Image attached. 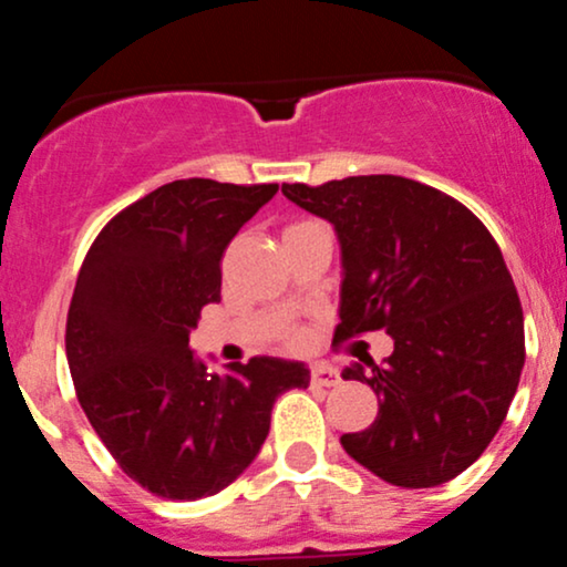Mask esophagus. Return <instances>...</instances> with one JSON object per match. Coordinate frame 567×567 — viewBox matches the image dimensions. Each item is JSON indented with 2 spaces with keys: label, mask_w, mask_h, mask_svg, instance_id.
<instances>
[{
  "label": "esophagus",
  "mask_w": 567,
  "mask_h": 567,
  "mask_svg": "<svg viewBox=\"0 0 567 567\" xmlns=\"http://www.w3.org/2000/svg\"><path fill=\"white\" fill-rule=\"evenodd\" d=\"M311 383H317V386H338V383H341V375H338V370L330 365H315L311 368Z\"/></svg>",
  "instance_id": "obj_1"
}]
</instances>
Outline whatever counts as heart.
I'll return each mask as SVG.
<instances>
[{
	"label": "heart",
	"instance_id": "1",
	"mask_svg": "<svg viewBox=\"0 0 567 567\" xmlns=\"http://www.w3.org/2000/svg\"><path fill=\"white\" fill-rule=\"evenodd\" d=\"M298 343H301V341H298V338L292 336V338H290V347H298Z\"/></svg>",
	"mask_w": 567,
	"mask_h": 567
}]
</instances>
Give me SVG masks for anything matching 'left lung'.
Returning a JSON list of instances; mask_svg holds the SVG:
<instances>
[{
  "label": "left lung",
  "instance_id": "1",
  "mask_svg": "<svg viewBox=\"0 0 567 567\" xmlns=\"http://www.w3.org/2000/svg\"><path fill=\"white\" fill-rule=\"evenodd\" d=\"M282 194L336 226L333 343L368 330L394 338L383 365L343 370L379 394L375 421L343 434V451L400 487L458 477L496 437L525 365L523 306L496 239L458 199L402 175L282 184Z\"/></svg>",
  "mask_w": 567,
  "mask_h": 567
}]
</instances>
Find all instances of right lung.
<instances>
[{
  "label": "right lung",
  "instance_id": "add662e5",
  "mask_svg": "<svg viewBox=\"0 0 567 567\" xmlns=\"http://www.w3.org/2000/svg\"><path fill=\"white\" fill-rule=\"evenodd\" d=\"M277 184L173 181L103 226L76 277L66 357L76 400L130 480L171 501L216 496L261 451L301 362L252 357L207 373L188 349L220 301V258Z\"/></svg>",
  "mask_w": 567,
  "mask_h": 567
}]
</instances>
